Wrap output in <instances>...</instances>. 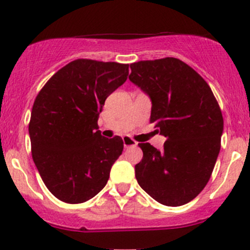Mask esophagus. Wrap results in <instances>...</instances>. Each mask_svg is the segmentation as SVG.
I'll return each mask as SVG.
<instances>
[{"label": "esophagus", "mask_w": 250, "mask_h": 250, "mask_svg": "<svg viewBox=\"0 0 250 250\" xmlns=\"http://www.w3.org/2000/svg\"><path fill=\"white\" fill-rule=\"evenodd\" d=\"M123 142H124V147L125 148L133 147V146L137 145V142H136L135 140H132L131 137H128V136H125V137H123Z\"/></svg>", "instance_id": "obj_1"}]
</instances>
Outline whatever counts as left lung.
Wrapping results in <instances>:
<instances>
[{"instance_id": "obj_1", "label": "left lung", "mask_w": 250, "mask_h": 250, "mask_svg": "<svg viewBox=\"0 0 250 250\" xmlns=\"http://www.w3.org/2000/svg\"><path fill=\"white\" fill-rule=\"evenodd\" d=\"M130 81L152 101L150 123L165 136L164 149L138 143V185L153 199L180 207L196 198L211 176L221 147L224 119L207 81L172 57L130 64Z\"/></svg>"}]
</instances>
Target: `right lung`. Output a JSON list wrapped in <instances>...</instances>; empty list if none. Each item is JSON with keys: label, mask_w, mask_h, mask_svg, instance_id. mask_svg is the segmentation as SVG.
Returning a JSON list of instances; mask_svg holds the SVG:
<instances>
[{"label": "right lung", "mask_w": 250, "mask_h": 250, "mask_svg": "<svg viewBox=\"0 0 250 250\" xmlns=\"http://www.w3.org/2000/svg\"><path fill=\"white\" fill-rule=\"evenodd\" d=\"M127 75L128 64L76 59L36 96L29 123L31 154L42 181L59 201L83 203L107 185L124 142L120 136L103 137L97 122L107 97Z\"/></svg>", "instance_id": "obj_1"}]
</instances>
